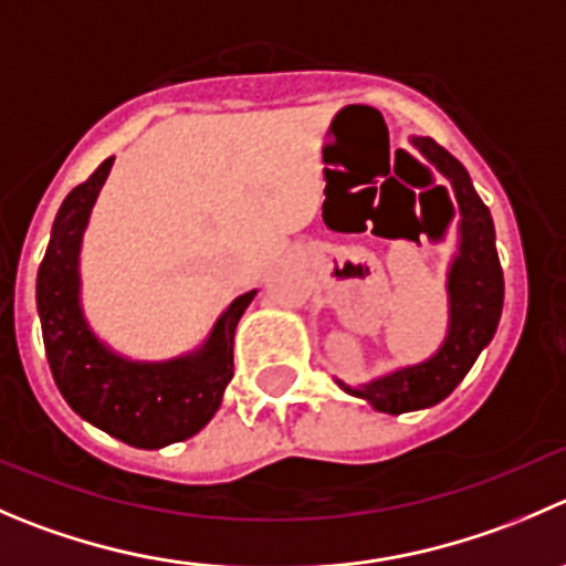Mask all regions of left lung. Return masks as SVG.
<instances>
[{"label":"left lung","instance_id":"8db88e82","mask_svg":"<svg viewBox=\"0 0 566 566\" xmlns=\"http://www.w3.org/2000/svg\"><path fill=\"white\" fill-rule=\"evenodd\" d=\"M411 146L451 182L459 205V249L448 268V334L440 350L359 387L337 381L345 392L387 415L429 409L446 400L468 376L481 350L492 343L503 312V271L495 249V227L470 182V174L431 137H411Z\"/></svg>","mask_w":566,"mask_h":566}]
</instances>
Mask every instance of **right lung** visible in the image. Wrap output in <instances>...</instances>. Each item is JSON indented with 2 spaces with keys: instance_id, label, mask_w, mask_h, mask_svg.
Masks as SVG:
<instances>
[{
  "instance_id": "obj_1",
  "label": "right lung",
  "mask_w": 566,
  "mask_h": 566,
  "mask_svg": "<svg viewBox=\"0 0 566 566\" xmlns=\"http://www.w3.org/2000/svg\"><path fill=\"white\" fill-rule=\"evenodd\" d=\"M115 157L104 160L60 205L38 268L35 301L54 384L65 403L96 429L132 448H166L199 434L234 376V328L256 290L238 295L190 354L137 361L93 334L80 301V251L91 210Z\"/></svg>"
}]
</instances>
